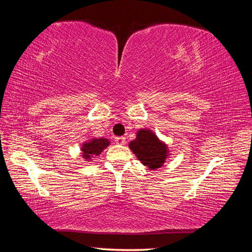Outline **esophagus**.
I'll list each match as a JSON object with an SVG mask.
<instances>
[{
	"label": "esophagus",
	"instance_id": "1",
	"mask_svg": "<svg viewBox=\"0 0 252 252\" xmlns=\"http://www.w3.org/2000/svg\"><path fill=\"white\" fill-rule=\"evenodd\" d=\"M114 141H116L117 144H125L126 138L125 136H116V138H114Z\"/></svg>",
	"mask_w": 252,
	"mask_h": 252
}]
</instances>
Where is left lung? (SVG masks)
<instances>
[{
  "label": "left lung",
  "instance_id": "1",
  "mask_svg": "<svg viewBox=\"0 0 252 252\" xmlns=\"http://www.w3.org/2000/svg\"><path fill=\"white\" fill-rule=\"evenodd\" d=\"M129 148L138 160L151 170L160 168L168 156L167 146L149 130H140L136 139L130 142Z\"/></svg>",
  "mask_w": 252,
  "mask_h": 252
}]
</instances>
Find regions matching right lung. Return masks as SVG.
I'll use <instances>...</instances> for the list:
<instances>
[{"mask_svg": "<svg viewBox=\"0 0 252 252\" xmlns=\"http://www.w3.org/2000/svg\"><path fill=\"white\" fill-rule=\"evenodd\" d=\"M110 144L108 139H93L90 142L84 143L82 146V155L84 159H90L94 156H99L100 153Z\"/></svg>", "mask_w": 252, "mask_h": 252, "instance_id": "add662e5", "label": "right lung"}]
</instances>
